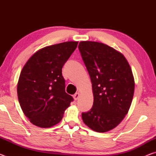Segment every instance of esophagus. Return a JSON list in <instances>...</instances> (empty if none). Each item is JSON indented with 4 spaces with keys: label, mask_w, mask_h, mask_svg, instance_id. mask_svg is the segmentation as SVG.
<instances>
[{
    "label": "esophagus",
    "mask_w": 156,
    "mask_h": 156,
    "mask_svg": "<svg viewBox=\"0 0 156 156\" xmlns=\"http://www.w3.org/2000/svg\"><path fill=\"white\" fill-rule=\"evenodd\" d=\"M80 93H78H78H76L74 95H73V98H74L75 100H78L79 98V97H80Z\"/></svg>",
    "instance_id": "esophagus-1"
}]
</instances>
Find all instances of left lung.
<instances>
[{"mask_svg": "<svg viewBox=\"0 0 156 156\" xmlns=\"http://www.w3.org/2000/svg\"><path fill=\"white\" fill-rule=\"evenodd\" d=\"M78 49L94 95L93 107L82 118L94 131L112 130L127 114L133 100L135 82L130 65L122 53L104 43L81 41Z\"/></svg>", "mask_w": 156, "mask_h": 156, "instance_id": "1", "label": "left lung"}]
</instances>
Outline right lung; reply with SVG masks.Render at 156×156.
<instances>
[{
    "label": "right lung",
    "mask_w": 156,
    "mask_h": 156,
    "mask_svg": "<svg viewBox=\"0 0 156 156\" xmlns=\"http://www.w3.org/2000/svg\"><path fill=\"white\" fill-rule=\"evenodd\" d=\"M78 42L67 41L39 49L23 67L17 94L23 113L34 125L49 128L59 123L72 96L65 92L62 68Z\"/></svg>",
    "instance_id": "right-lung-1"
}]
</instances>
